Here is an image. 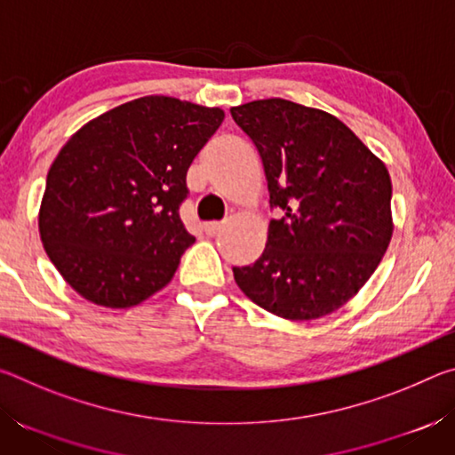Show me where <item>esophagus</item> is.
<instances>
[{
	"label": "esophagus",
	"mask_w": 455,
	"mask_h": 455,
	"mask_svg": "<svg viewBox=\"0 0 455 455\" xmlns=\"http://www.w3.org/2000/svg\"><path fill=\"white\" fill-rule=\"evenodd\" d=\"M222 228V222L220 220H212V222H206L204 225V233L209 236H214Z\"/></svg>",
	"instance_id": "1"
}]
</instances>
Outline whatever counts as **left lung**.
I'll list each match as a JSON object with an SVG mask.
<instances>
[{"instance_id": "left-lung-1", "label": "left lung", "mask_w": 455, "mask_h": 455, "mask_svg": "<svg viewBox=\"0 0 455 455\" xmlns=\"http://www.w3.org/2000/svg\"><path fill=\"white\" fill-rule=\"evenodd\" d=\"M263 160L271 209L267 246L233 267L252 303L289 321L337 311L369 281L387 251L391 179L353 130L317 108L283 98L230 108Z\"/></svg>"}]
</instances>
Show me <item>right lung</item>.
I'll list each match as a JSON object with an SVG mask.
<instances>
[{"instance_id":"obj_1","label":"right lung","mask_w":455,"mask_h":455,"mask_svg":"<svg viewBox=\"0 0 455 455\" xmlns=\"http://www.w3.org/2000/svg\"><path fill=\"white\" fill-rule=\"evenodd\" d=\"M222 120L220 108L144 96L64 144L45 180L40 236L78 295L128 309L171 283L195 243L179 214L187 172Z\"/></svg>"}]
</instances>
